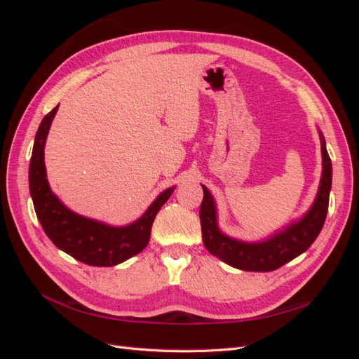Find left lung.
<instances>
[{"label": "left lung", "instance_id": "obj_1", "mask_svg": "<svg viewBox=\"0 0 359 359\" xmlns=\"http://www.w3.org/2000/svg\"><path fill=\"white\" fill-rule=\"evenodd\" d=\"M319 135L322 147V178L313 206L299 222L289 224L286 229L274 233L265 241L244 243L224 235L217 226L214 198L208 189L202 186L203 201L199 211L202 240L212 256L238 269L268 273L295 259L314 243L327 219L332 182L331 158L325 147V137L320 132Z\"/></svg>", "mask_w": 359, "mask_h": 359}]
</instances>
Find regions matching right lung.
I'll use <instances>...</instances> for the list:
<instances>
[{"label": "right lung", "instance_id": "obj_1", "mask_svg": "<svg viewBox=\"0 0 359 359\" xmlns=\"http://www.w3.org/2000/svg\"><path fill=\"white\" fill-rule=\"evenodd\" d=\"M58 106L41 119L29 161V193L37 219L49 240L64 253L91 266H114L142 252L158 210L175 187L166 189L139 220L115 227L70 211L52 193L46 180L45 144Z\"/></svg>", "mask_w": 359, "mask_h": 359}]
</instances>
